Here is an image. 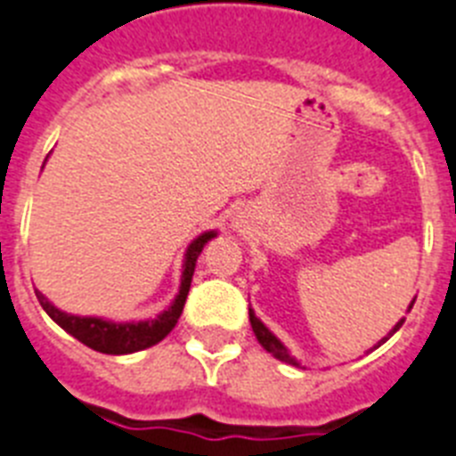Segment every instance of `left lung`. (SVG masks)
Masks as SVG:
<instances>
[{
  "mask_svg": "<svg viewBox=\"0 0 456 456\" xmlns=\"http://www.w3.org/2000/svg\"><path fill=\"white\" fill-rule=\"evenodd\" d=\"M412 304H415V301H412ZM412 304H411V308H412ZM403 322H405V320H399V322H396V327H394L392 331H389V336H392L394 331H399L401 324H403ZM250 324H252V331H255V336H257V340H259V343H262L264 350L271 352V354H273L275 359H281V362H287V364H292V366H299V364H297V362H294V357H289V352H287V347L282 346L281 340L275 338V336L271 334L269 329H266L262 322H259L257 315L252 313V308H250ZM389 336H387V338H389ZM387 338H382L380 343H385V340H387ZM380 343H378V346H380Z\"/></svg>",
  "mask_w": 456,
  "mask_h": 456,
  "instance_id": "1",
  "label": "left lung"
}]
</instances>
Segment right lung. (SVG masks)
<instances>
[{"instance_id":"obj_1","label":"right lung","mask_w":456,"mask_h":456,"mask_svg":"<svg viewBox=\"0 0 456 456\" xmlns=\"http://www.w3.org/2000/svg\"><path fill=\"white\" fill-rule=\"evenodd\" d=\"M213 236H216V232H206V234L199 236L197 240H192V246L187 248L185 264H183L181 292H178L174 304L169 305V311H164L162 315H157L155 320H145V322L136 324H116L106 322V320H99V317H78L57 311L55 305L45 299L39 289H37V299L44 305V311L48 313L67 334L78 338L83 346L92 347V350L104 352V354H129V352L145 350V347L159 343V340L175 327V322H178V317H181L183 313V305H185L187 292H190V282H192L194 275V264H197V257L201 255L204 246L213 239Z\"/></svg>"}]
</instances>
